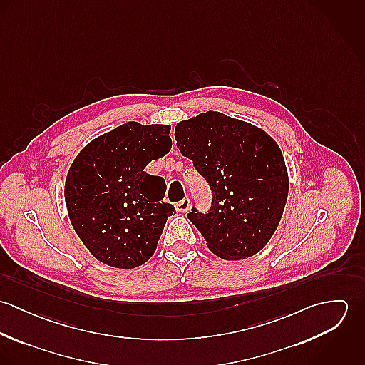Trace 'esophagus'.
<instances>
[{"instance_id":"esophagus-1","label":"esophagus","mask_w":365,"mask_h":365,"mask_svg":"<svg viewBox=\"0 0 365 365\" xmlns=\"http://www.w3.org/2000/svg\"><path fill=\"white\" fill-rule=\"evenodd\" d=\"M190 208H191V201H190V198H184L182 201H180V202L175 204V209H177V212H180V213H185V212H188V209Z\"/></svg>"}]
</instances>
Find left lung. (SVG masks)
Listing matches in <instances>:
<instances>
[{
  "label": "left lung",
  "mask_w": 365,
  "mask_h": 365,
  "mask_svg": "<svg viewBox=\"0 0 365 365\" xmlns=\"http://www.w3.org/2000/svg\"><path fill=\"white\" fill-rule=\"evenodd\" d=\"M174 136L212 190L208 212L188 213L209 250L223 260L259 253L281 220L289 188L277 142L252 123L213 110L177 123Z\"/></svg>",
  "instance_id": "8db88e82"
}]
</instances>
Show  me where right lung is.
<instances>
[{"instance_id":"1","label":"right lung","mask_w":365,"mask_h":365,"mask_svg":"<svg viewBox=\"0 0 365 365\" xmlns=\"http://www.w3.org/2000/svg\"><path fill=\"white\" fill-rule=\"evenodd\" d=\"M170 125L128 122L90 142L66 178L70 222L97 260L135 268L156 252L167 217L165 182L143 168L171 149Z\"/></svg>"}]
</instances>
